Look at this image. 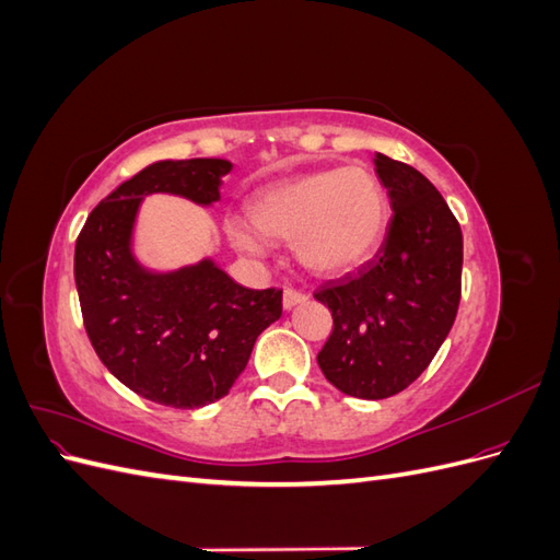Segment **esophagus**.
<instances>
[{"label": "esophagus", "mask_w": 560, "mask_h": 560, "mask_svg": "<svg viewBox=\"0 0 560 560\" xmlns=\"http://www.w3.org/2000/svg\"><path fill=\"white\" fill-rule=\"evenodd\" d=\"M306 299H308L306 292H299V290H294V287H287L284 294H282V306L284 308H294V306H299V303H303Z\"/></svg>", "instance_id": "1"}]
</instances>
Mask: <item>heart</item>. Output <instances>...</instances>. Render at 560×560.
Segmentation results:
<instances>
[{
	"instance_id": "b5f03b06",
	"label": "heart",
	"mask_w": 560,
	"mask_h": 560,
	"mask_svg": "<svg viewBox=\"0 0 560 560\" xmlns=\"http://www.w3.org/2000/svg\"><path fill=\"white\" fill-rule=\"evenodd\" d=\"M387 194L360 165L334 167L268 186L247 206L249 222L233 217L226 233L252 257L266 238L292 241L299 261L317 276H343L374 257L387 229Z\"/></svg>"
}]
</instances>
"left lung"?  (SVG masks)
Instances as JSON below:
<instances>
[{
    "mask_svg": "<svg viewBox=\"0 0 560 560\" xmlns=\"http://www.w3.org/2000/svg\"><path fill=\"white\" fill-rule=\"evenodd\" d=\"M393 217L374 259L313 294L334 329L317 352L325 378L360 399H385L430 366L448 336L463 278V231L416 167L376 154Z\"/></svg>",
    "mask_w": 560,
    "mask_h": 560,
    "instance_id": "left-lung-1",
    "label": "left lung"
}]
</instances>
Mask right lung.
<instances>
[{
    "mask_svg": "<svg viewBox=\"0 0 560 560\" xmlns=\"http://www.w3.org/2000/svg\"><path fill=\"white\" fill-rule=\"evenodd\" d=\"M222 159L159 161L100 200L74 249L83 327L100 362L132 393L173 409L229 395L257 336L282 315V290H247L210 259L149 273L130 252L144 196L219 200Z\"/></svg>",
    "mask_w": 560,
    "mask_h": 560,
    "instance_id": "add662e5",
    "label": "right lung"
}]
</instances>
